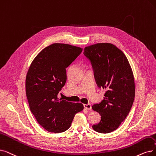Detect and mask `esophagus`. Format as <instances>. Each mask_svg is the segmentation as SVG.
Segmentation results:
<instances>
[{"mask_svg": "<svg viewBox=\"0 0 156 156\" xmlns=\"http://www.w3.org/2000/svg\"><path fill=\"white\" fill-rule=\"evenodd\" d=\"M83 106H84V108H85V109H87V110H91L92 106H91V105H90V104H85Z\"/></svg>", "mask_w": 156, "mask_h": 156, "instance_id": "34e87169", "label": "esophagus"}]
</instances>
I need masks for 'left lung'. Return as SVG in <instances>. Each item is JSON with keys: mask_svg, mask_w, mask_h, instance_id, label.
Here are the masks:
<instances>
[{"mask_svg": "<svg viewBox=\"0 0 156 156\" xmlns=\"http://www.w3.org/2000/svg\"><path fill=\"white\" fill-rule=\"evenodd\" d=\"M99 87L106 89L104 99L92 106L101 120L94 131L109 133L120 126L129 113L135 96L133 73L125 54L112 43L94 44L84 48Z\"/></svg>", "mask_w": 156, "mask_h": 156, "instance_id": "8db88e82", "label": "left lung"}]
</instances>
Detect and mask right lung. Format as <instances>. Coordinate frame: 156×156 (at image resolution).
I'll return each mask as SVG.
<instances>
[{
	"instance_id": "obj_1",
	"label": "right lung",
	"mask_w": 156,
	"mask_h": 156,
	"mask_svg": "<svg viewBox=\"0 0 156 156\" xmlns=\"http://www.w3.org/2000/svg\"><path fill=\"white\" fill-rule=\"evenodd\" d=\"M82 50L68 44L53 43L37 54L27 73L25 89L30 110L37 122L49 132L67 130L74 115L83 110L82 103L57 97L66 82V67Z\"/></svg>"
}]
</instances>
